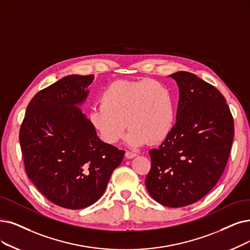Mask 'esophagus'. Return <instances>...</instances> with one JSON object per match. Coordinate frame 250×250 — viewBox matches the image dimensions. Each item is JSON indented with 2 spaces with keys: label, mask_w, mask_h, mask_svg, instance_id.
Instances as JSON below:
<instances>
[{
  "label": "esophagus",
  "mask_w": 250,
  "mask_h": 250,
  "mask_svg": "<svg viewBox=\"0 0 250 250\" xmlns=\"http://www.w3.org/2000/svg\"><path fill=\"white\" fill-rule=\"evenodd\" d=\"M125 157H126L127 159H132V158L136 157V154H135V153H133V152H129V151H127V152L125 153Z\"/></svg>",
  "instance_id": "obj_1"
}]
</instances>
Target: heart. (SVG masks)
Listing matches in <instances>:
<instances>
[{"label":"heart","instance_id":"heart-1","mask_svg":"<svg viewBox=\"0 0 250 250\" xmlns=\"http://www.w3.org/2000/svg\"><path fill=\"white\" fill-rule=\"evenodd\" d=\"M99 102L89 109L88 120L99 139L108 146L121 141L126 125V142L132 147L147 141L162 142L172 129L173 98L169 88L160 82L119 80L104 88Z\"/></svg>","mask_w":250,"mask_h":250}]
</instances>
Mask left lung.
<instances>
[{"label": "left lung", "mask_w": 250, "mask_h": 250, "mask_svg": "<svg viewBox=\"0 0 250 250\" xmlns=\"http://www.w3.org/2000/svg\"><path fill=\"white\" fill-rule=\"evenodd\" d=\"M178 86L176 123L158 148L149 149L148 194L168 207H184L212 189L227 165L234 121L223 94L188 72L169 76Z\"/></svg>", "instance_id": "obj_1"}]
</instances>
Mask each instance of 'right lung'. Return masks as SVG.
<instances>
[{
  "mask_svg": "<svg viewBox=\"0 0 250 250\" xmlns=\"http://www.w3.org/2000/svg\"><path fill=\"white\" fill-rule=\"evenodd\" d=\"M93 80L69 75L39 91L19 131L28 178L49 201L67 209L95 203L125 154L102 142L79 108Z\"/></svg>",
  "mask_w": 250,
  "mask_h": 250,
  "instance_id": "add662e5",
  "label": "right lung"
}]
</instances>
